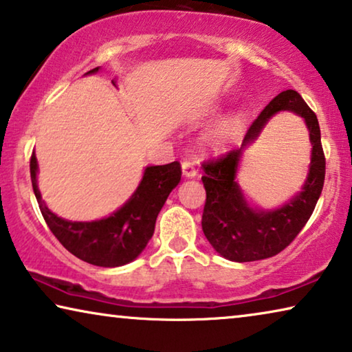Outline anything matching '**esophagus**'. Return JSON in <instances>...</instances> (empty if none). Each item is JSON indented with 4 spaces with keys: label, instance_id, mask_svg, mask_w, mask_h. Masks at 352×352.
Segmentation results:
<instances>
[{
    "label": "esophagus",
    "instance_id": "34e87169",
    "mask_svg": "<svg viewBox=\"0 0 352 352\" xmlns=\"http://www.w3.org/2000/svg\"><path fill=\"white\" fill-rule=\"evenodd\" d=\"M182 173H184V176H186V177H195V176H197V173H198V170H197V160H193V159L184 160L182 162Z\"/></svg>",
    "mask_w": 352,
    "mask_h": 352
}]
</instances>
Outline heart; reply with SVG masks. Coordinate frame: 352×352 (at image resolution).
<instances>
[{
  "label": "heart",
  "mask_w": 352,
  "mask_h": 352,
  "mask_svg": "<svg viewBox=\"0 0 352 352\" xmlns=\"http://www.w3.org/2000/svg\"><path fill=\"white\" fill-rule=\"evenodd\" d=\"M242 126V120L241 118H231V120L221 122L220 126L215 129V131L210 133L209 140L212 142L214 144H220V143H225L226 140H230L231 137H234V135L239 132V129Z\"/></svg>",
  "instance_id": "obj_1"
}]
</instances>
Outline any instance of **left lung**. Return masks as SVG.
<instances>
[{
	"mask_svg": "<svg viewBox=\"0 0 352 352\" xmlns=\"http://www.w3.org/2000/svg\"><path fill=\"white\" fill-rule=\"evenodd\" d=\"M285 109L294 111L306 120L314 146L311 173L302 192L283 208L269 213L255 211L248 208L236 186V165L241 149L248 142L254 141L275 112ZM201 166L204 170L201 181L206 188L201 226L210 245L221 256L236 263L258 261L275 256L285 250L304 228L322 192L326 157L315 111L305 104L297 91H282L252 122L241 148L230 149L219 157L203 162Z\"/></svg>",
	"mask_w": 352,
	"mask_h": 352,
	"instance_id": "obj_1",
	"label": "left lung"
}]
</instances>
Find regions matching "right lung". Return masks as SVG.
Here are the masks:
<instances>
[{"instance_id": "right-lung-1", "label": "right lung", "mask_w": 352, "mask_h": 352, "mask_svg": "<svg viewBox=\"0 0 352 352\" xmlns=\"http://www.w3.org/2000/svg\"><path fill=\"white\" fill-rule=\"evenodd\" d=\"M99 67L91 69L94 74ZM31 182L42 217L63 247L83 261L100 267H116L133 261L154 234L155 220L170 192L181 181V164L148 166L131 199L110 217L97 221H67L42 201L37 188V160H30Z\"/></svg>"}]
</instances>
